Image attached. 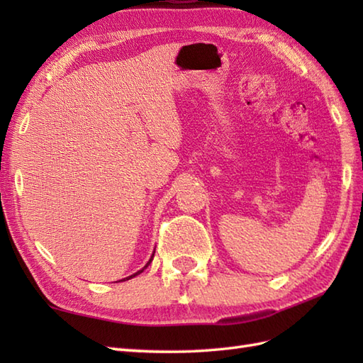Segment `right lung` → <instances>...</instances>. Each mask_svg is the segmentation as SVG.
<instances>
[{
	"label": "right lung",
	"instance_id": "obj_1",
	"mask_svg": "<svg viewBox=\"0 0 363 363\" xmlns=\"http://www.w3.org/2000/svg\"><path fill=\"white\" fill-rule=\"evenodd\" d=\"M152 257H154V254H152ZM151 260H152V259H150V262H151ZM150 262H148V264H146V265H145V267L140 269V272H137V273H134L133 276H129V277H125V279H121V281H128V279H130V277H134V276H137V274H140V273L143 272V269L150 265Z\"/></svg>",
	"mask_w": 363,
	"mask_h": 363
}]
</instances>
